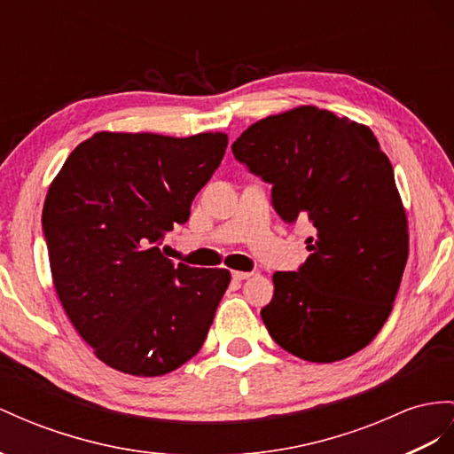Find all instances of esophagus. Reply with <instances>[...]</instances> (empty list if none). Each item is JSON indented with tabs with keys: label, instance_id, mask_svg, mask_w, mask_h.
Masks as SVG:
<instances>
[{
	"label": "esophagus",
	"instance_id": "esophagus-1",
	"mask_svg": "<svg viewBox=\"0 0 454 454\" xmlns=\"http://www.w3.org/2000/svg\"><path fill=\"white\" fill-rule=\"evenodd\" d=\"M253 272H239V270H234L231 272V278H234L236 282H241V280H247V278H251Z\"/></svg>",
	"mask_w": 454,
	"mask_h": 454
}]
</instances>
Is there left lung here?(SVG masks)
I'll return each instance as SVG.
<instances>
[{"mask_svg":"<svg viewBox=\"0 0 454 454\" xmlns=\"http://www.w3.org/2000/svg\"><path fill=\"white\" fill-rule=\"evenodd\" d=\"M231 151L272 184L278 215L315 228L299 272L272 276L266 330L309 363L358 353L389 318L409 259V220L378 137L366 124L301 106L251 124Z\"/></svg>","mask_w":454,"mask_h":454,"instance_id":"1","label":"left lung"}]
</instances>
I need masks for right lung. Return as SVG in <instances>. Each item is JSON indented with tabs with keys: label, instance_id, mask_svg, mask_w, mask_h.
<instances>
[{
	"label": "right lung",
	"instance_id": "add662e5",
	"mask_svg": "<svg viewBox=\"0 0 454 454\" xmlns=\"http://www.w3.org/2000/svg\"><path fill=\"white\" fill-rule=\"evenodd\" d=\"M228 134L98 132L45 195L42 224L55 294L94 355L137 378L200 353L231 280L226 269L172 264L157 247L190 216Z\"/></svg>",
	"mask_w": 454,
	"mask_h": 454
}]
</instances>
